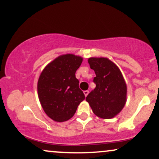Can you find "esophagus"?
Segmentation results:
<instances>
[{
    "mask_svg": "<svg viewBox=\"0 0 159 159\" xmlns=\"http://www.w3.org/2000/svg\"><path fill=\"white\" fill-rule=\"evenodd\" d=\"M84 94L85 97H87V95H88V94H89V91H88V90H85V91H84Z\"/></svg>",
    "mask_w": 159,
    "mask_h": 159,
    "instance_id": "34e87169",
    "label": "esophagus"
}]
</instances>
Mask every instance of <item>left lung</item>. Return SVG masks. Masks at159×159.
<instances>
[{
    "label": "left lung",
    "mask_w": 159,
    "mask_h": 159,
    "mask_svg": "<svg viewBox=\"0 0 159 159\" xmlns=\"http://www.w3.org/2000/svg\"><path fill=\"white\" fill-rule=\"evenodd\" d=\"M88 63L95 71V88L87 96L94 113L101 118L110 119L118 115L126 102L127 87L120 71L107 58H89Z\"/></svg>",
    "instance_id": "1"
}]
</instances>
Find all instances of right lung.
<instances>
[{
	"mask_svg": "<svg viewBox=\"0 0 159 159\" xmlns=\"http://www.w3.org/2000/svg\"><path fill=\"white\" fill-rule=\"evenodd\" d=\"M82 61V57L74 54L61 55L41 72L37 86L39 98L46 114L55 121L70 119L84 100L75 77Z\"/></svg>",
	"mask_w": 159,
	"mask_h": 159,
	"instance_id": "obj_1",
	"label": "right lung"
}]
</instances>
